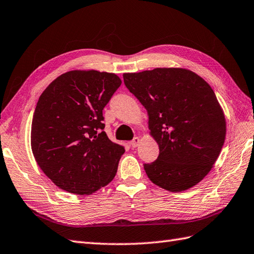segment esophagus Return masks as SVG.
<instances>
[{"mask_svg": "<svg viewBox=\"0 0 254 254\" xmlns=\"http://www.w3.org/2000/svg\"><path fill=\"white\" fill-rule=\"evenodd\" d=\"M139 143H140V138L139 137H134L133 140L131 141V145H132L133 148H135V147H137L139 145Z\"/></svg>", "mask_w": 254, "mask_h": 254, "instance_id": "34e87169", "label": "esophagus"}]
</instances>
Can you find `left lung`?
Wrapping results in <instances>:
<instances>
[{
	"instance_id": "obj_1",
	"label": "left lung",
	"mask_w": 254,
	"mask_h": 254,
	"mask_svg": "<svg viewBox=\"0 0 254 254\" xmlns=\"http://www.w3.org/2000/svg\"><path fill=\"white\" fill-rule=\"evenodd\" d=\"M128 91L148 114L158 159L145 163L148 179L180 192L201 182L219 158L226 120L215 94L201 76L185 68H155L123 73Z\"/></svg>"
}]
</instances>
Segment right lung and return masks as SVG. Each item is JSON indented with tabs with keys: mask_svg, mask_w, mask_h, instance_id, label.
Returning a JSON list of instances; mask_svg holds the SVG:
<instances>
[{
	"mask_svg": "<svg viewBox=\"0 0 254 254\" xmlns=\"http://www.w3.org/2000/svg\"><path fill=\"white\" fill-rule=\"evenodd\" d=\"M121 79L97 70H71L56 78L38 100L31 149L56 186L92 194L114 180L126 149L104 131L103 109Z\"/></svg>",
	"mask_w": 254,
	"mask_h": 254,
	"instance_id": "add662e5",
	"label": "right lung"
}]
</instances>
